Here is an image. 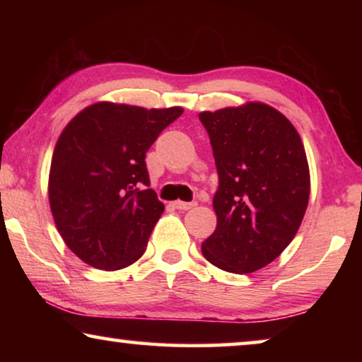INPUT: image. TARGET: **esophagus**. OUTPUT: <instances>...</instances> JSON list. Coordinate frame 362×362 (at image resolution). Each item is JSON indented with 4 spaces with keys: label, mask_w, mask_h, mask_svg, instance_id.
<instances>
[{
    "label": "esophagus",
    "mask_w": 362,
    "mask_h": 362,
    "mask_svg": "<svg viewBox=\"0 0 362 362\" xmlns=\"http://www.w3.org/2000/svg\"><path fill=\"white\" fill-rule=\"evenodd\" d=\"M196 206V202H185V201H176L175 202V207L176 209H180V211H187V209H191V207H194Z\"/></svg>",
    "instance_id": "esophagus-1"
}]
</instances>
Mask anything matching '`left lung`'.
<instances>
[{
	"mask_svg": "<svg viewBox=\"0 0 362 362\" xmlns=\"http://www.w3.org/2000/svg\"><path fill=\"white\" fill-rule=\"evenodd\" d=\"M219 175L217 227L202 255L217 269L252 274L284 252L303 221L310 170L301 138L274 107L250 102L202 112Z\"/></svg>",
	"mask_w": 362,
	"mask_h": 362,
	"instance_id": "1",
	"label": "left lung"
}]
</instances>
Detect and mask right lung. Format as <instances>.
I'll use <instances>...</instances> for the list:
<instances>
[{
  "mask_svg": "<svg viewBox=\"0 0 362 362\" xmlns=\"http://www.w3.org/2000/svg\"><path fill=\"white\" fill-rule=\"evenodd\" d=\"M181 113V107L98 102L64 128L49 171V202L59 234L86 264L120 270L143 255L165 211L148 187L145 156Z\"/></svg>",
  "mask_w": 362,
  "mask_h": 362,
  "instance_id": "obj_1",
  "label": "right lung"
}]
</instances>
